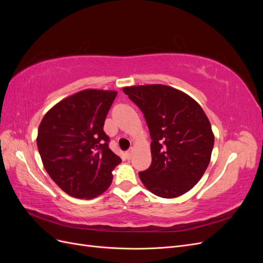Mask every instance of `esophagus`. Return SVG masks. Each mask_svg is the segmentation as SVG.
<instances>
[{
  "mask_svg": "<svg viewBox=\"0 0 263 263\" xmlns=\"http://www.w3.org/2000/svg\"><path fill=\"white\" fill-rule=\"evenodd\" d=\"M133 151H134V149H133V148H130L129 150H127V151H126V158H127V159H130V158H132Z\"/></svg>",
  "mask_w": 263,
  "mask_h": 263,
  "instance_id": "1",
  "label": "esophagus"
}]
</instances>
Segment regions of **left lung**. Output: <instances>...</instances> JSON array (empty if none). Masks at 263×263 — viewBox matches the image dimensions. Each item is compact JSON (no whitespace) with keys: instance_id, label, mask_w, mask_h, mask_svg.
I'll list each match as a JSON object with an SVG mask.
<instances>
[{"instance_id":"1","label":"left lung","mask_w":263,"mask_h":263,"mask_svg":"<svg viewBox=\"0 0 263 263\" xmlns=\"http://www.w3.org/2000/svg\"><path fill=\"white\" fill-rule=\"evenodd\" d=\"M124 93L142 112L151 137V164L139 172L157 196L178 197L203 177L211 161L214 134L200 104L163 84L126 86Z\"/></svg>"}]
</instances>
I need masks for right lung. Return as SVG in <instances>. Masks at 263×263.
Returning a JSON list of instances; mask_svg holds the SVG:
<instances>
[{
  "mask_svg": "<svg viewBox=\"0 0 263 263\" xmlns=\"http://www.w3.org/2000/svg\"><path fill=\"white\" fill-rule=\"evenodd\" d=\"M116 91L87 89L63 99L38 127L37 147L47 173L63 192L94 198L108 189L122 159L103 130Z\"/></svg>",
  "mask_w": 263,
  "mask_h": 263,
  "instance_id": "add662e5",
  "label": "right lung"
}]
</instances>
